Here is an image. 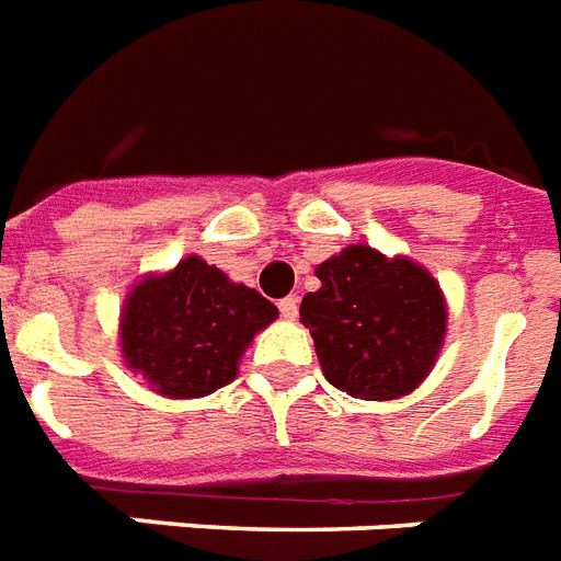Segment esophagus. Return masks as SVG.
<instances>
[{
  "instance_id": "obj_1",
  "label": "esophagus",
  "mask_w": 561,
  "mask_h": 561,
  "mask_svg": "<svg viewBox=\"0 0 561 561\" xmlns=\"http://www.w3.org/2000/svg\"><path fill=\"white\" fill-rule=\"evenodd\" d=\"M277 309H280V316H284L286 321H295V318H298V298H295V295H286L284 301L277 304Z\"/></svg>"
}]
</instances>
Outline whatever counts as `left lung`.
<instances>
[{"label":"left lung","mask_w":561,"mask_h":561,"mask_svg":"<svg viewBox=\"0 0 561 561\" xmlns=\"http://www.w3.org/2000/svg\"><path fill=\"white\" fill-rule=\"evenodd\" d=\"M301 301L327 382L358 400H397L434 367L446 333L440 286L411 260L351 245L316 268Z\"/></svg>","instance_id":"8db88e82"}]
</instances>
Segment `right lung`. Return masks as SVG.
<instances>
[{
	"label": "right lung",
	"mask_w": 561,
	"mask_h": 561,
	"mask_svg": "<svg viewBox=\"0 0 561 561\" xmlns=\"http://www.w3.org/2000/svg\"><path fill=\"white\" fill-rule=\"evenodd\" d=\"M277 318L257 289L231 284L217 266L185 257L129 293L121 318L127 365L173 400L214 393L237 376L254 333Z\"/></svg>",
	"instance_id": "add662e5"
}]
</instances>
